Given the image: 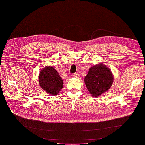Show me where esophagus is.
I'll use <instances>...</instances> for the list:
<instances>
[{
  "instance_id": "obj_1",
  "label": "esophagus",
  "mask_w": 145,
  "mask_h": 145,
  "mask_svg": "<svg viewBox=\"0 0 145 145\" xmlns=\"http://www.w3.org/2000/svg\"><path fill=\"white\" fill-rule=\"evenodd\" d=\"M72 76H73V78H79L80 75H79V73H74V74L72 75Z\"/></svg>"
}]
</instances>
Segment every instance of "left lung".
Returning <instances> with one entry per match:
<instances>
[{"mask_svg": "<svg viewBox=\"0 0 145 145\" xmlns=\"http://www.w3.org/2000/svg\"><path fill=\"white\" fill-rule=\"evenodd\" d=\"M84 82L92 97H98L109 90L113 82V75L108 67L99 63L90 68Z\"/></svg>", "mask_w": 145, "mask_h": 145, "instance_id": "left-lung-1", "label": "left lung"}]
</instances>
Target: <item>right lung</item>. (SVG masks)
I'll use <instances>...</instances> for the list:
<instances>
[{
	"label": "right lung",
	"mask_w": 145,
	"mask_h": 145,
	"mask_svg": "<svg viewBox=\"0 0 145 145\" xmlns=\"http://www.w3.org/2000/svg\"><path fill=\"white\" fill-rule=\"evenodd\" d=\"M39 83L42 90L49 95H57L62 89L63 81L53 66H46L40 71Z\"/></svg>",
	"instance_id": "obj_1"
}]
</instances>
